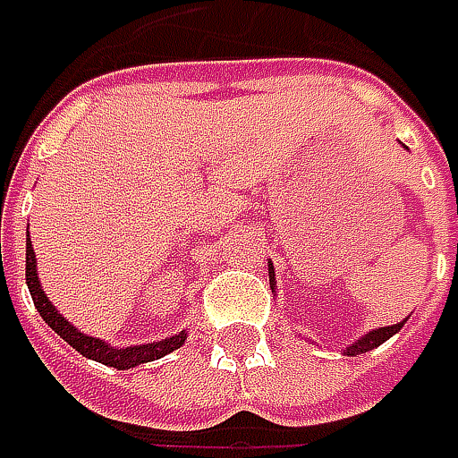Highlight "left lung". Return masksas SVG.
<instances>
[{
	"label": "left lung",
	"mask_w": 458,
	"mask_h": 458,
	"mask_svg": "<svg viewBox=\"0 0 458 458\" xmlns=\"http://www.w3.org/2000/svg\"><path fill=\"white\" fill-rule=\"evenodd\" d=\"M267 270H270V288L275 291V285H277V280H275V267L273 262L267 265ZM405 321H400L395 326H382V328H375V331H367L364 336H360L357 342H352L349 346H344L342 352L346 357H354V354H364V352H372V349H377L379 344H385L390 336H395L397 331L403 328Z\"/></svg>",
	"instance_id": "left-lung-1"
}]
</instances>
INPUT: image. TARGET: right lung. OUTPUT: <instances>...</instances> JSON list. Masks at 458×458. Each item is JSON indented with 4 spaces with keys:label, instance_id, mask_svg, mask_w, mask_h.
<instances>
[{
    "label": "right lung",
    "instance_id": "right-lung-1",
    "mask_svg": "<svg viewBox=\"0 0 458 458\" xmlns=\"http://www.w3.org/2000/svg\"><path fill=\"white\" fill-rule=\"evenodd\" d=\"M25 280L27 288H30V295H32V303L38 308V313L43 316L45 324L50 326L61 339H65V344H71L76 352H81L83 357L101 361V364H106V367H114V369H132L137 364H148V361L160 360V357H165L170 352L181 349L185 344V339H188V331H178L175 336H165V339H160V342L132 344V346H112V344L104 342V339H97V336H89V334L79 331L68 318H63V313L58 308L47 301L43 285H40V277H38V259H35V250H32L30 234H27Z\"/></svg>",
    "mask_w": 458,
    "mask_h": 458
}]
</instances>
